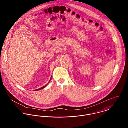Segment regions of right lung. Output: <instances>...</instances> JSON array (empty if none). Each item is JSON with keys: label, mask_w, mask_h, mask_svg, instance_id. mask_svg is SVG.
<instances>
[{"label": "right lung", "mask_w": 128, "mask_h": 128, "mask_svg": "<svg viewBox=\"0 0 128 128\" xmlns=\"http://www.w3.org/2000/svg\"><path fill=\"white\" fill-rule=\"evenodd\" d=\"M51 79H50V80H51ZM47 86V85H45L44 86H43V87H41V88H39V89H36V90H35V91H38V90H41V89H43V88H44L46 86Z\"/></svg>", "instance_id": "right-lung-1"}]
</instances>
